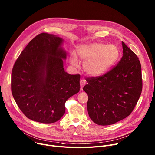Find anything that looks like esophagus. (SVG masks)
Here are the masks:
<instances>
[{
  "label": "esophagus",
  "instance_id": "obj_1",
  "mask_svg": "<svg viewBox=\"0 0 155 155\" xmlns=\"http://www.w3.org/2000/svg\"><path fill=\"white\" fill-rule=\"evenodd\" d=\"M85 84H86V81H85V80H84V79H81V80L80 81V85H81V89L83 88V87L85 85Z\"/></svg>",
  "mask_w": 155,
  "mask_h": 155
}]
</instances>
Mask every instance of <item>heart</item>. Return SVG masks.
Returning <instances> with one entry per match:
<instances>
[{"label": "heart", "instance_id": "heart-1", "mask_svg": "<svg viewBox=\"0 0 155 155\" xmlns=\"http://www.w3.org/2000/svg\"><path fill=\"white\" fill-rule=\"evenodd\" d=\"M119 56V51L115 45L94 42L79 45L76 52L71 51L69 58L73 66L78 68L80 65L79 57L84 62L85 73L91 76H99L110 70Z\"/></svg>", "mask_w": 155, "mask_h": 155}]
</instances>
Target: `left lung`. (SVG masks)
<instances>
[{"instance_id": "8db88e82", "label": "left lung", "mask_w": 155, "mask_h": 155, "mask_svg": "<svg viewBox=\"0 0 155 155\" xmlns=\"http://www.w3.org/2000/svg\"><path fill=\"white\" fill-rule=\"evenodd\" d=\"M123 55L116 66L98 77L87 78V111L98 125L113 124L132 112L141 95L142 79L139 58L123 42Z\"/></svg>"}]
</instances>
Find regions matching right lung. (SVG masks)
I'll return each instance as SVG.
<instances>
[{
    "label": "right lung",
    "instance_id": "right-lung-1",
    "mask_svg": "<svg viewBox=\"0 0 155 155\" xmlns=\"http://www.w3.org/2000/svg\"><path fill=\"white\" fill-rule=\"evenodd\" d=\"M63 39L43 32L21 51L12 69L13 97L23 114L32 121L50 124L65 113V102L80 90L79 74L64 71Z\"/></svg>",
    "mask_w": 155,
    "mask_h": 155
}]
</instances>
